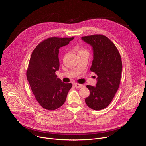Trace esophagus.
Returning a JSON list of instances; mask_svg holds the SVG:
<instances>
[{
    "instance_id": "1",
    "label": "esophagus",
    "mask_w": 146,
    "mask_h": 146,
    "mask_svg": "<svg viewBox=\"0 0 146 146\" xmlns=\"http://www.w3.org/2000/svg\"><path fill=\"white\" fill-rule=\"evenodd\" d=\"M73 86L75 87H77V88H81V87H83L84 85L83 84H79V83H74L73 84Z\"/></svg>"
}]
</instances>
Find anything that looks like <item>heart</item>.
I'll list each match as a JSON object with an SVG mask.
<instances>
[{"label": "heart", "mask_w": 146, "mask_h": 146, "mask_svg": "<svg viewBox=\"0 0 146 146\" xmlns=\"http://www.w3.org/2000/svg\"><path fill=\"white\" fill-rule=\"evenodd\" d=\"M83 51H84V50H80V51L79 52H79H83Z\"/></svg>", "instance_id": "obj_1"}]
</instances>
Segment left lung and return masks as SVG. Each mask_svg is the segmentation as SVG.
I'll use <instances>...</instances> for the list:
<instances>
[{
  "label": "left lung",
  "instance_id": "left-lung-1",
  "mask_svg": "<svg viewBox=\"0 0 146 146\" xmlns=\"http://www.w3.org/2000/svg\"><path fill=\"white\" fill-rule=\"evenodd\" d=\"M93 51V60L90 70L98 76L96 86L87 85L90 95L85 99L88 107L94 110L108 107L117 92L122 71L121 56L114 44L102 35L82 37Z\"/></svg>",
  "mask_w": 146,
  "mask_h": 146
}]
</instances>
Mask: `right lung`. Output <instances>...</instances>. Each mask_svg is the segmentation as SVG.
<instances>
[{
    "label": "right lung",
    "mask_w": 146,
    "mask_h": 146,
    "mask_svg": "<svg viewBox=\"0 0 146 146\" xmlns=\"http://www.w3.org/2000/svg\"><path fill=\"white\" fill-rule=\"evenodd\" d=\"M74 37L48 38L33 51L26 72L27 79L38 103L46 110H54L66 101L72 83L57 78L59 48L67 45Z\"/></svg>",
    "instance_id": "1"
}]
</instances>
